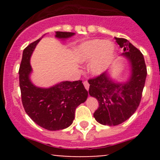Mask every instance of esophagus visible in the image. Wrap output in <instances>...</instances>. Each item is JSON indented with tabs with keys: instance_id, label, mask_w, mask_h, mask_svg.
Returning a JSON list of instances; mask_svg holds the SVG:
<instances>
[{
	"instance_id": "34e87169",
	"label": "esophagus",
	"mask_w": 160,
	"mask_h": 160,
	"mask_svg": "<svg viewBox=\"0 0 160 160\" xmlns=\"http://www.w3.org/2000/svg\"><path fill=\"white\" fill-rule=\"evenodd\" d=\"M83 85H84V86H85L86 90H89V82H88L87 81H84L83 82Z\"/></svg>"
}]
</instances>
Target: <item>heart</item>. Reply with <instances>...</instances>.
<instances>
[{
    "label": "heart",
    "instance_id": "heart-1",
    "mask_svg": "<svg viewBox=\"0 0 160 160\" xmlns=\"http://www.w3.org/2000/svg\"><path fill=\"white\" fill-rule=\"evenodd\" d=\"M113 43L105 39H93L82 42L75 49V57L80 63L89 62V71L94 76L104 73L115 55Z\"/></svg>",
    "mask_w": 160,
    "mask_h": 160
}]
</instances>
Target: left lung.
I'll return each instance as SVG.
<instances>
[{
    "instance_id": "1",
    "label": "left lung",
    "mask_w": 160,
    "mask_h": 160,
    "mask_svg": "<svg viewBox=\"0 0 160 160\" xmlns=\"http://www.w3.org/2000/svg\"><path fill=\"white\" fill-rule=\"evenodd\" d=\"M124 52L120 55L127 60L129 77L126 81L118 82L106 71L89 80L90 96L98 100L95 111V120L104 126H117L127 120L136 111L140 104L147 78V68L142 53L124 38H115Z\"/></svg>"
}]
</instances>
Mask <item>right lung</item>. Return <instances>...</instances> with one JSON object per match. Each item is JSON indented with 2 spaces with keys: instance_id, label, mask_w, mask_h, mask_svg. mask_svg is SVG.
<instances>
[{
  "instance_id": "right-lung-1",
  "label": "right lung",
  "mask_w": 160,
  "mask_h": 160,
  "mask_svg": "<svg viewBox=\"0 0 160 160\" xmlns=\"http://www.w3.org/2000/svg\"><path fill=\"white\" fill-rule=\"evenodd\" d=\"M74 34L73 32H56L55 37L65 40ZM42 38L23 50L19 71L22 102L26 113L35 123L49 131H56L72 124L75 110L86 102L88 92L81 80L62 81L48 88L39 87L33 83L30 78L32 73L30 60Z\"/></svg>"
}]
</instances>
